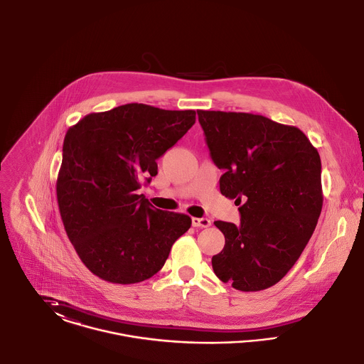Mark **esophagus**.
<instances>
[{
    "instance_id": "obj_1",
    "label": "esophagus",
    "mask_w": 364,
    "mask_h": 364,
    "mask_svg": "<svg viewBox=\"0 0 364 364\" xmlns=\"http://www.w3.org/2000/svg\"><path fill=\"white\" fill-rule=\"evenodd\" d=\"M191 222H193L194 227H199V228H205V227L210 225V220L206 219V218H193Z\"/></svg>"
}]
</instances>
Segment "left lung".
I'll use <instances>...</instances> for the list:
<instances>
[{
	"label": "left lung",
	"mask_w": 364,
	"mask_h": 364,
	"mask_svg": "<svg viewBox=\"0 0 364 364\" xmlns=\"http://www.w3.org/2000/svg\"><path fill=\"white\" fill-rule=\"evenodd\" d=\"M220 193L241 223L215 222L225 238L215 274L235 289H266L291 270L308 245L323 206L321 161L308 137L262 114L196 111Z\"/></svg>",
	"instance_id": "1"
}]
</instances>
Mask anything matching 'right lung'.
I'll list each match as a JSON object with an SVG mask.
<instances>
[{
  "label": "right lung",
  "instance_id": "right-lung-1",
  "mask_svg": "<svg viewBox=\"0 0 364 364\" xmlns=\"http://www.w3.org/2000/svg\"><path fill=\"white\" fill-rule=\"evenodd\" d=\"M196 123V111L126 104L90 113L63 140L56 198L66 234L85 267L102 280L134 284L165 264L191 218L139 196L159 159Z\"/></svg>",
  "mask_w": 364,
  "mask_h": 364
}]
</instances>
